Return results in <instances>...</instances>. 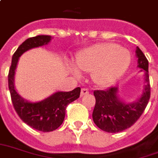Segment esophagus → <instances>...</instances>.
<instances>
[{"label": "esophagus", "mask_w": 158, "mask_h": 158, "mask_svg": "<svg viewBox=\"0 0 158 158\" xmlns=\"http://www.w3.org/2000/svg\"><path fill=\"white\" fill-rule=\"evenodd\" d=\"M89 93V91L86 88H82L81 90V96H85V95H87Z\"/></svg>", "instance_id": "obj_1"}]
</instances>
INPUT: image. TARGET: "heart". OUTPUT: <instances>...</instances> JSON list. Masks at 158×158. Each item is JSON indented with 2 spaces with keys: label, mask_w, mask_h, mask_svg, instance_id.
<instances>
[{
  "label": "heart",
  "mask_w": 158,
  "mask_h": 158,
  "mask_svg": "<svg viewBox=\"0 0 158 158\" xmlns=\"http://www.w3.org/2000/svg\"><path fill=\"white\" fill-rule=\"evenodd\" d=\"M131 61V52L118 44L106 42L94 45L78 54L76 66H71L75 76H79L78 69L92 72V79L98 86H106L127 70Z\"/></svg>",
  "instance_id": "1"
}]
</instances>
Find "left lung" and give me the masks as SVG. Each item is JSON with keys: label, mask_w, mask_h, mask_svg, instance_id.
I'll return each instance as SVG.
<instances>
[{"label": "left lung", "mask_w": 158, "mask_h": 158, "mask_svg": "<svg viewBox=\"0 0 158 158\" xmlns=\"http://www.w3.org/2000/svg\"><path fill=\"white\" fill-rule=\"evenodd\" d=\"M137 67L143 72L144 86L142 94L136 101H123L118 86L106 90L94 91L96 105L92 112L95 124L102 131L116 133L129 128L137 122L145 110L150 99V83L148 75V61L139 47L136 48Z\"/></svg>", "instance_id": "left-lung-1"}]
</instances>
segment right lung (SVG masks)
<instances>
[{
	"label": "right lung",
	"mask_w": 158,
	"mask_h": 158,
	"mask_svg": "<svg viewBox=\"0 0 158 158\" xmlns=\"http://www.w3.org/2000/svg\"><path fill=\"white\" fill-rule=\"evenodd\" d=\"M52 39V36L47 35H38L27 39L14 53L8 75L11 101L18 116L31 127L44 132L54 131L62 124L66 106L80 97L81 88L77 87L71 92L58 91L42 101L31 102L24 99L16 91L15 74L19 58L23 53L33 48L46 46Z\"/></svg>",
	"instance_id": "right-lung-1"
}]
</instances>
